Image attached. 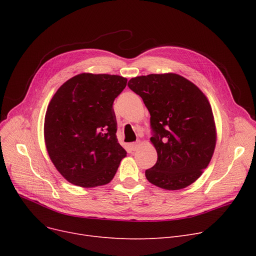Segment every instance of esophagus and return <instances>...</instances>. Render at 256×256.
Masks as SVG:
<instances>
[{"instance_id":"obj_1","label":"esophagus","mask_w":256,"mask_h":256,"mask_svg":"<svg viewBox=\"0 0 256 256\" xmlns=\"http://www.w3.org/2000/svg\"><path fill=\"white\" fill-rule=\"evenodd\" d=\"M130 147V150H132V152L137 150L139 148V142H134V143H132Z\"/></svg>"}]
</instances>
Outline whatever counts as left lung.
Segmentation results:
<instances>
[{
  "label": "left lung",
  "instance_id": "obj_1",
  "mask_svg": "<svg viewBox=\"0 0 256 256\" xmlns=\"http://www.w3.org/2000/svg\"><path fill=\"white\" fill-rule=\"evenodd\" d=\"M128 86L150 114L152 143L158 152L145 171L150 182L165 190L193 184L210 164L216 146V126L206 96L176 74L132 78Z\"/></svg>",
  "mask_w": 256,
  "mask_h": 256
}]
</instances>
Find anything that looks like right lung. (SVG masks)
Masks as SVG:
<instances>
[{
    "mask_svg": "<svg viewBox=\"0 0 256 256\" xmlns=\"http://www.w3.org/2000/svg\"><path fill=\"white\" fill-rule=\"evenodd\" d=\"M128 80L115 74H80L50 100L44 118V141L61 176L84 188L109 184L126 152L118 143L113 109Z\"/></svg>",
    "mask_w": 256,
    "mask_h": 256,
    "instance_id": "right-lung-1",
    "label": "right lung"
}]
</instances>
